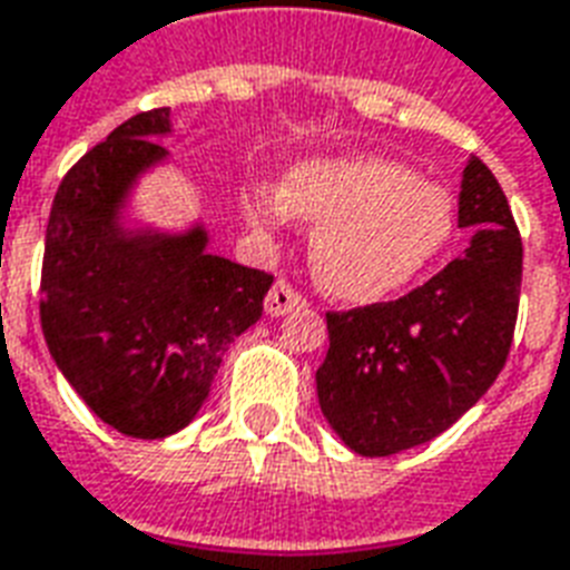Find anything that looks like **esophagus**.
Here are the masks:
<instances>
[{"label": "esophagus", "instance_id": "34e87169", "mask_svg": "<svg viewBox=\"0 0 570 570\" xmlns=\"http://www.w3.org/2000/svg\"><path fill=\"white\" fill-rule=\"evenodd\" d=\"M298 304H304V295L295 289L289 281H277L272 289H268L266 295V314L268 316H284L289 314L293 307H298Z\"/></svg>", "mask_w": 570, "mask_h": 570}]
</instances>
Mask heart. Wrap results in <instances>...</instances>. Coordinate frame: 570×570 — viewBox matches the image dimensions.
I'll list each match as a JSON object with an SVG mask.
<instances>
[{"label":"heart","mask_w":570,"mask_h":570,"mask_svg":"<svg viewBox=\"0 0 570 570\" xmlns=\"http://www.w3.org/2000/svg\"><path fill=\"white\" fill-rule=\"evenodd\" d=\"M256 227L316 224L314 272L346 302H376L428 272L451 245L458 212L436 181L385 158L302 164L286 185H256L247 197Z\"/></svg>","instance_id":"obj_1"}]
</instances>
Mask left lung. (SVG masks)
Here are the masks:
<instances>
[{
  "label": "left lung",
  "mask_w": 570,
  "mask_h": 570,
  "mask_svg": "<svg viewBox=\"0 0 570 570\" xmlns=\"http://www.w3.org/2000/svg\"><path fill=\"white\" fill-rule=\"evenodd\" d=\"M460 227L466 254L394 302L328 311V353L316 371L320 406L364 458H389L449 430L481 401L511 353L523 242L505 190L469 160Z\"/></svg>",
  "instance_id": "left-lung-1"
}]
</instances>
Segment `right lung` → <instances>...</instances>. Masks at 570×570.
I'll return each mask as SVG.
<instances>
[{"label":"right lung","mask_w":570,"mask_h":570,"mask_svg":"<svg viewBox=\"0 0 570 570\" xmlns=\"http://www.w3.org/2000/svg\"><path fill=\"white\" fill-rule=\"evenodd\" d=\"M167 107L121 121L56 190L41 263L43 341L82 403L134 440L188 424L220 358L263 316L275 277L181 238L121 236L112 212L146 164L167 155L155 134Z\"/></svg>","instance_id":"right-lung-1"}]
</instances>
